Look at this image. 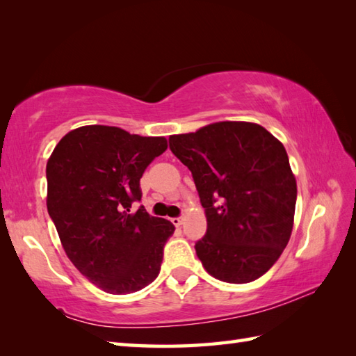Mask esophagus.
Masks as SVG:
<instances>
[{"instance_id": "obj_1", "label": "esophagus", "mask_w": 356, "mask_h": 356, "mask_svg": "<svg viewBox=\"0 0 356 356\" xmlns=\"http://www.w3.org/2000/svg\"><path fill=\"white\" fill-rule=\"evenodd\" d=\"M171 222H172L174 226H177V228H179V226L182 225L184 220H182V217H174V218H171Z\"/></svg>"}]
</instances>
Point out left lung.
<instances>
[{
    "mask_svg": "<svg viewBox=\"0 0 356 356\" xmlns=\"http://www.w3.org/2000/svg\"><path fill=\"white\" fill-rule=\"evenodd\" d=\"M190 168L207 216L195 254L209 275L249 283L268 272L291 238L297 180L283 143L266 128L225 120L170 136Z\"/></svg>",
    "mask_w": 356,
    "mask_h": 356,
    "instance_id": "1",
    "label": "left lung"
}]
</instances>
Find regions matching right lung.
<instances>
[{
	"label": "right lung",
	"mask_w": 356,
	"mask_h": 356,
	"mask_svg": "<svg viewBox=\"0 0 356 356\" xmlns=\"http://www.w3.org/2000/svg\"><path fill=\"white\" fill-rule=\"evenodd\" d=\"M166 148L163 136L84 125L49 157L47 209L59 240L74 268L104 292H138L159 275L174 225L130 208L142 197L143 171Z\"/></svg>",
	"instance_id": "1"
}]
</instances>
